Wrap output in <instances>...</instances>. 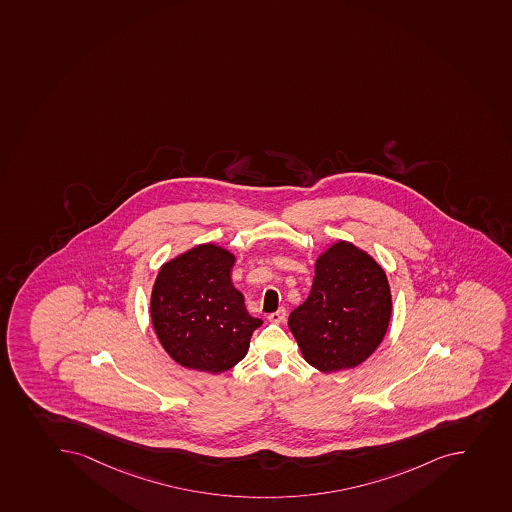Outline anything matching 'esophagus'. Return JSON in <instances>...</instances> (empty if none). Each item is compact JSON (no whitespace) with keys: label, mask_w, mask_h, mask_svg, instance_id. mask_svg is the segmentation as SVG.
Instances as JSON below:
<instances>
[{"label":"esophagus","mask_w":512,"mask_h":512,"mask_svg":"<svg viewBox=\"0 0 512 512\" xmlns=\"http://www.w3.org/2000/svg\"><path fill=\"white\" fill-rule=\"evenodd\" d=\"M269 322H273V324H281L286 320V309H279V311L273 312V314H269L268 316Z\"/></svg>","instance_id":"esophagus-1"}]
</instances>
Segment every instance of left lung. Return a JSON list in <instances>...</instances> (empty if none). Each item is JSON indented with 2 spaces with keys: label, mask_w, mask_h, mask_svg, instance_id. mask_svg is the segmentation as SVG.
Segmentation results:
<instances>
[{
  "label": "left lung",
  "mask_w": 512,
  "mask_h": 512,
  "mask_svg": "<svg viewBox=\"0 0 512 512\" xmlns=\"http://www.w3.org/2000/svg\"><path fill=\"white\" fill-rule=\"evenodd\" d=\"M390 317L382 266L355 244L337 241L317 258L311 294L287 324L306 362L330 373L365 362L382 344Z\"/></svg>",
  "instance_id": "left-lung-1"
}]
</instances>
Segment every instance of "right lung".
Wrapping results in <instances>:
<instances>
[{"instance_id":"obj_1","label":"right lung","mask_w":512,"mask_h":512,"mask_svg":"<svg viewBox=\"0 0 512 512\" xmlns=\"http://www.w3.org/2000/svg\"><path fill=\"white\" fill-rule=\"evenodd\" d=\"M235 254L218 244H198L158 271L150 297L153 329L163 349L182 367L223 373L235 367L263 320L249 316L231 282Z\"/></svg>"}]
</instances>
